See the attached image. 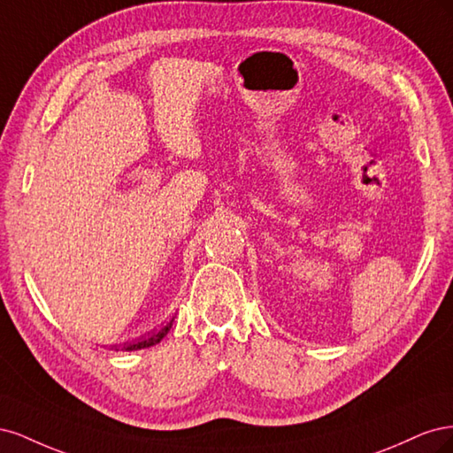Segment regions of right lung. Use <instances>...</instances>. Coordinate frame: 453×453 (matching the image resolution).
<instances>
[{
    "label": "right lung",
    "mask_w": 453,
    "mask_h": 453,
    "mask_svg": "<svg viewBox=\"0 0 453 453\" xmlns=\"http://www.w3.org/2000/svg\"><path fill=\"white\" fill-rule=\"evenodd\" d=\"M172 323H173V319H170V323H166L162 328H158L157 333H150V334H147L145 338H142V340H138V342H134V344L125 346V349H127V351H134V349H143V348H150V346L158 344V342L168 334V331L172 328Z\"/></svg>",
    "instance_id": "add662e5"
}]
</instances>
